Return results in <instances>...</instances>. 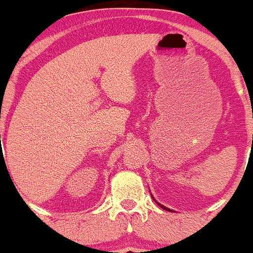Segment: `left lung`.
<instances>
[{
    "label": "left lung",
    "mask_w": 253,
    "mask_h": 253,
    "mask_svg": "<svg viewBox=\"0 0 253 253\" xmlns=\"http://www.w3.org/2000/svg\"><path fill=\"white\" fill-rule=\"evenodd\" d=\"M152 198H153V200H154V202H156V203H157V205H158V206H160V208H162V209H164V210H167V211H172V210H171V209H169V208H167V206L162 205V204H160V203H158V202H157V200H156V199H154V197H153V195H152Z\"/></svg>",
    "instance_id": "left-lung-1"
}]
</instances>
